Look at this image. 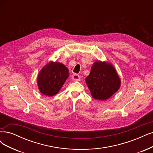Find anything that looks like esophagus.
I'll list each match as a JSON object with an SVG mask.
<instances>
[{"label": "esophagus", "instance_id": "34e87169", "mask_svg": "<svg viewBox=\"0 0 153 153\" xmlns=\"http://www.w3.org/2000/svg\"><path fill=\"white\" fill-rule=\"evenodd\" d=\"M72 79L73 81L75 82H78L80 80V76L78 74H73L72 75Z\"/></svg>", "mask_w": 153, "mask_h": 153}]
</instances>
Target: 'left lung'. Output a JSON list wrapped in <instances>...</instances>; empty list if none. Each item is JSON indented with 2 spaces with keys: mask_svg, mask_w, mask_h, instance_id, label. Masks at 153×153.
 Returning <instances> with one entry per match:
<instances>
[{
  "mask_svg": "<svg viewBox=\"0 0 153 153\" xmlns=\"http://www.w3.org/2000/svg\"><path fill=\"white\" fill-rule=\"evenodd\" d=\"M85 82L92 96L101 101L112 96L120 87V79L114 68L101 61L94 63Z\"/></svg>",
  "mask_w": 153,
  "mask_h": 153,
  "instance_id": "8db88e82",
  "label": "left lung"
}]
</instances>
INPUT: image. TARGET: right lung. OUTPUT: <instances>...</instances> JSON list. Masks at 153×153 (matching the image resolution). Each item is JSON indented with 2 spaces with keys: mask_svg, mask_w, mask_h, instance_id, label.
<instances>
[{
  "mask_svg": "<svg viewBox=\"0 0 153 153\" xmlns=\"http://www.w3.org/2000/svg\"><path fill=\"white\" fill-rule=\"evenodd\" d=\"M69 76L68 68L60 62H50L38 75L37 83L40 92L47 96L57 94Z\"/></svg>",
  "mask_w": 153,
  "mask_h": 153,
  "instance_id": "add662e5",
  "label": "right lung"
}]
</instances>
